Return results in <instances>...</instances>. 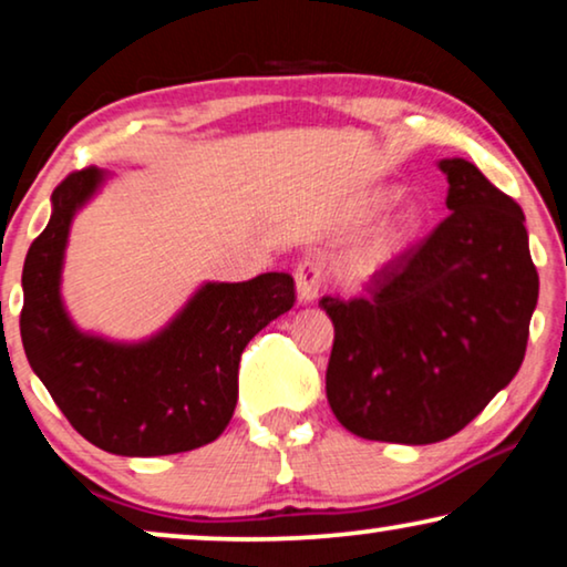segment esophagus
Returning a JSON list of instances; mask_svg holds the SVG:
<instances>
[{"label": "esophagus", "instance_id": "34e87169", "mask_svg": "<svg viewBox=\"0 0 567 567\" xmlns=\"http://www.w3.org/2000/svg\"><path fill=\"white\" fill-rule=\"evenodd\" d=\"M297 293H299V301L301 305H309V301H315L320 297V289H322V268L317 266L315 260H305L299 262L297 274Z\"/></svg>", "mask_w": 567, "mask_h": 567}]
</instances>
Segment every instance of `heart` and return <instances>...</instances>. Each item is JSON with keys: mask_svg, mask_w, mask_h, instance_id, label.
Masks as SVG:
<instances>
[{"mask_svg": "<svg viewBox=\"0 0 567 567\" xmlns=\"http://www.w3.org/2000/svg\"><path fill=\"white\" fill-rule=\"evenodd\" d=\"M400 198L398 185H382V188L369 190L367 196L361 198V206L355 216L359 221L374 219L377 214H382L384 208H390L394 200ZM425 227V212L417 204L402 206L398 214L392 216L390 221L382 224L374 235H371L367 243L359 245L348 260V268H351L353 276H369L390 266L392 260H398L402 252L408 250L410 243L421 235Z\"/></svg>", "mask_w": 567, "mask_h": 567, "instance_id": "b5f03b06", "label": "heart"}]
</instances>
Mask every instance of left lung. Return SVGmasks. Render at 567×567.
<instances>
[{
	"label": "left lung",
	"instance_id": "8db88e82",
	"mask_svg": "<svg viewBox=\"0 0 567 567\" xmlns=\"http://www.w3.org/2000/svg\"><path fill=\"white\" fill-rule=\"evenodd\" d=\"M452 214L377 270L353 299L322 297L336 324L324 377L355 436L436 444L462 431L524 361L539 297L524 212L467 159H441Z\"/></svg>",
	"mask_w": 567,
	"mask_h": 567
}]
</instances>
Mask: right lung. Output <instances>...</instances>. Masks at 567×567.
I'll list each match as a JSON object with an SVG mask.
<instances>
[{"instance_id": "obj_1", "label": "right lung", "mask_w": 567, "mask_h": 567, "mask_svg": "<svg viewBox=\"0 0 567 567\" xmlns=\"http://www.w3.org/2000/svg\"><path fill=\"white\" fill-rule=\"evenodd\" d=\"M111 169L72 173L51 193V219L22 266L20 336L30 369L90 444L118 456H165L212 444L237 405L239 353L293 307L289 274L204 281L142 340L82 330L61 293L74 216Z\"/></svg>"}]
</instances>
